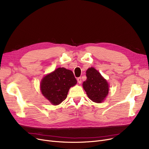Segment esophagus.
Listing matches in <instances>:
<instances>
[{
	"label": "esophagus",
	"instance_id": "esophagus-1",
	"mask_svg": "<svg viewBox=\"0 0 149 149\" xmlns=\"http://www.w3.org/2000/svg\"><path fill=\"white\" fill-rule=\"evenodd\" d=\"M77 81H78V83H79V84H81V82H82L81 78V77H79V78H78V79H77Z\"/></svg>",
	"mask_w": 149,
	"mask_h": 149
}]
</instances>
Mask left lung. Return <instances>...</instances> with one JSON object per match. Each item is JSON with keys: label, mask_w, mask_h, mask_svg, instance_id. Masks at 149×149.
Masks as SVG:
<instances>
[{"label": "left lung", "mask_w": 149, "mask_h": 149, "mask_svg": "<svg viewBox=\"0 0 149 149\" xmlns=\"http://www.w3.org/2000/svg\"><path fill=\"white\" fill-rule=\"evenodd\" d=\"M86 77L83 87L88 97L93 102L101 103L108 95L107 81L94 68H90L86 70Z\"/></svg>", "instance_id": "8db88e82"}]
</instances>
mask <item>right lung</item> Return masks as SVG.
<instances>
[{
	"label": "right lung",
	"instance_id": "1",
	"mask_svg": "<svg viewBox=\"0 0 149 149\" xmlns=\"http://www.w3.org/2000/svg\"><path fill=\"white\" fill-rule=\"evenodd\" d=\"M76 83L77 80L71 70L58 68L43 78L40 90L51 104L58 105L66 98L70 88Z\"/></svg>",
	"mask_w": 149,
	"mask_h": 149
}]
</instances>
